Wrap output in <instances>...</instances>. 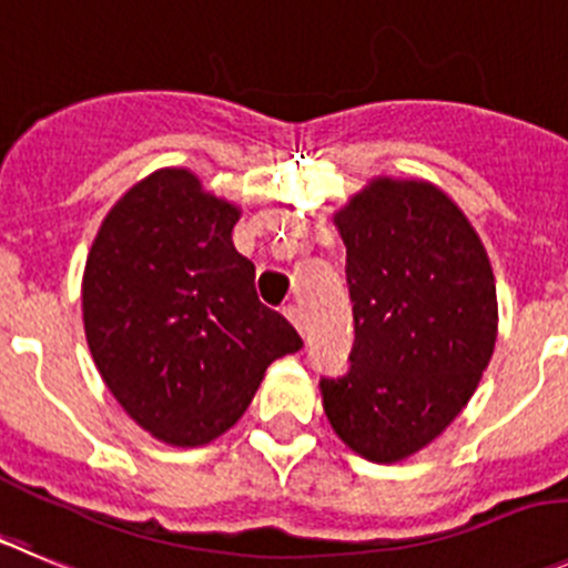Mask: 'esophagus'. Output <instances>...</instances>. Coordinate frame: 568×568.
Returning a JSON list of instances; mask_svg holds the SVG:
<instances>
[{
    "label": "esophagus",
    "mask_w": 568,
    "mask_h": 568,
    "mask_svg": "<svg viewBox=\"0 0 568 568\" xmlns=\"http://www.w3.org/2000/svg\"><path fill=\"white\" fill-rule=\"evenodd\" d=\"M283 314L288 316V322H291V325L296 327V331H300V333H305V320H302V311L296 308V305H285V308H283Z\"/></svg>",
    "instance_id": "esophagus-1"
}]
</instances>
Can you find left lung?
<instances>
[{"instance_id": "8db88e82", "label": "left lung", "mask_w": 568, "mask_h": 568, "mask_svg": "<svg viewBox=\"0 0 568 568\" xmlns=\"http://www.w3.org/2000/svg\"><path fill=\"white\" fill-rule=\"evenodd\" d=\"M336 226L356 342L347 373L322 375V406L353 452L397 463L474 395L496 344V280L474 226L428 182L375 179Z\"/></svg>"}]
</instances>
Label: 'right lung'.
I'll return each instance as SVG.
<instances>
[{"label": "right lung", "instance_id": "1", "mask_svg": "<svg viewBox=\"0 0 568 568\" xmlns=\"http://www.w3.org/2000/svg\"><path fill=\"white\" fill-rule=\"evenodd\" d=\"M241 210L190 171L142 179L105 215L83 274V327L105 386L145 432L204 445L235 426L300 333L254 291Z\"/></svg>", "mask_w": 568, "mask_h": 568}]
</instances>
